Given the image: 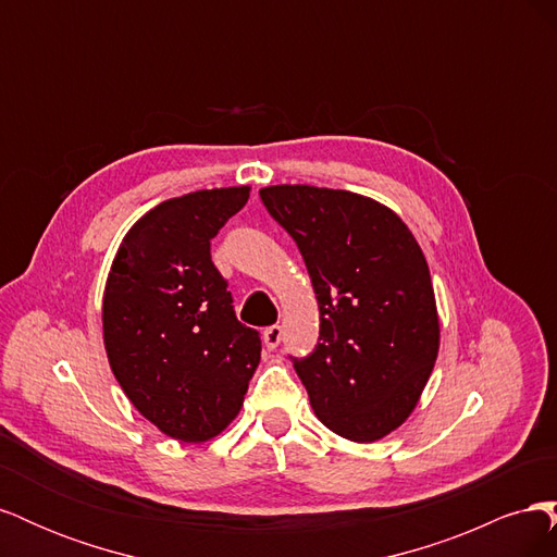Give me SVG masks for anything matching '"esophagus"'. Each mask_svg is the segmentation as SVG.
Masks as SVG:
<instances>
[{
	"label": "esophagus",
	"instance_id": "1",
	"mask_svg": "<svg viewBox=\"0 0 557 557\" xmlns=\"http://www.w3.org/2000/svg\"><path fill=\"white\" fill-rule=\"evenodd\" d=\"M262 339H264V346H267L269 350H274V348L281 344V339H283L281 325H269V327L264 330V334H262Z\"/></svg>",
	"mask_w": 557,
	"mask_h": 557
}]
</instances>
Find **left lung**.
<instances>
[{"label": "left lung", "instance_id": "8db88e82", "mask_svg": "<svg viewBox=\"0 0 557 557\" xmlns=\"http://www.w3.org/2000/svg\"><path fill=\"white\" fill-rule=\"evenodd\" d=\"M260 197L318 299V346L293 358L315 416L344 440H383L416 409L440 352L423 250L395 211L356 193L269 185Z\"/></svg>", "mask_w": 557, "mask_h": 557}]
</instances>
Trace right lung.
Returning a JSON list of instances; mask_svg holds the SVG:
<instances>
[{"label": "right lung", "mask_w": 557, "mask_h": 557, "mask_svg": "<svg viewBox=\"0 0 557 557\" xmlns=\"http://www.w3.org/2000/svg\"><path fill=\"white\" fill-rule=\"evenodd\" d=\"M250 188L166 199L129 227L104 288L102 325L111 372L160 432L209 442L242 411L260 364V332L242 325L211 239Z\"/></svg>", "instance_id": "obj_1"}]
</instances>
